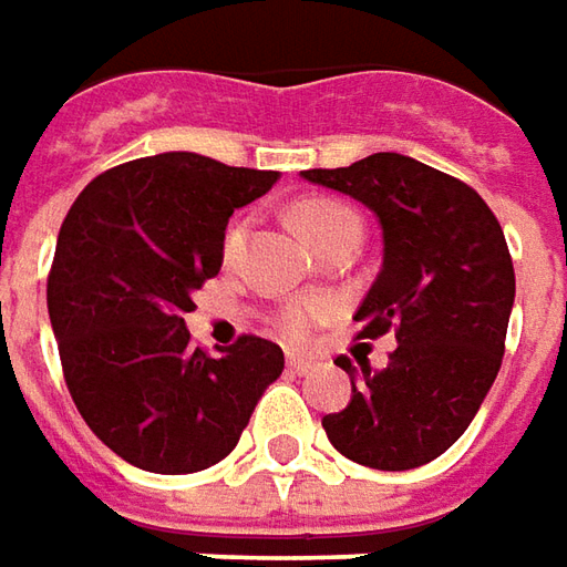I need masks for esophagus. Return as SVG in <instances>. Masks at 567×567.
Listing matches in <instances>:
<instances>
[{
	"label": "esophagus",
	"mask_w": 567,
	"mask_h": 567,
	"mask_svg": "<svg viewBox=\"0 0 567 567\" xmlns=\"http://www.w3.org/2000/svg\"><path fill=\"white\" fill-rule=\"evenodd\" d=\"M313 360H307V357H298V353H288V369L291 372H298V375H307L310 369H313Z\"/></svg>",
	"instance_id": "esophagus-1"
}]
</instances>
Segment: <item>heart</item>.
<instances>
[{
    "instance_id": "b5f03b06",
    "label": "heart",
    "mask_w": 567,
    "mask_h": 567,
    "mask_svg": "<svg viewBox=\"0 0 567 567\" xmlns=\"http://www.w3.org/2000/svg\"><path fill=\"white\" fill-rule=\"evenodd\" d=\"M288 217H291V226L298 229L300 238L310 245V248H319L322 241H329L332 235H338L341 229H348L353 223H360L353 210H348L344 204L329 202V198H307V202H298L291 210H288ZM245 235H248V223L245 219H238L229 226V233H226V241H223V254L226 257H235V254L241 251V245H245ZM316 316V307H291V310H285V332L300 334L310 329V319Z\"/></svg>"
}]
</instances>
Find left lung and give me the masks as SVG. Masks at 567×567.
<instances>
[{"label": "left lung", "instance_id": "8db88e82", "mask_svg": "<svg viewBox=\"0 0 567 567\" xmlns=\"http://www.w3.org/2000/svg\"><path fill=\"white\" fill-rule=\"evenodd\" d=\"M300 176L375 214L381 269L353 319L363 338L396 334L384 369L341 363L350 403L322 429L341 456L381 472L437 460L472 425L503 363L515 303L506 235L475 188L406 154Z\"/></svg>", "mask_w": 567, "mask_h": 567}]
</instances>
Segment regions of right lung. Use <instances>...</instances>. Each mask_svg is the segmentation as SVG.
<instances>
[{
	"instance_id": "1",
	"label": "right lung",
	"mask_w": 567,
	"mask_h": 567,
	"mask_svg": "<svg viewBox=\"0 0 567 567\" xmlns=\"http://www.w3.org/2000/svg\"><path fill=\"white\" fill-rule=\"evenodd\" d=\"M276 179L152 154L95 176L61 223L45 300L64 381L92 434L136 468L192 475L226 460L282 375L272 341L241 334L204 353L186 329L192 295L223 267L233 210Z\"/></svg>"
}]
</instances>
